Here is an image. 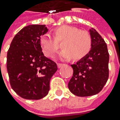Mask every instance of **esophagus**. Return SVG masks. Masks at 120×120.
I'll return each instance as SVG.
<instances>
[{"mask_svg":"<svg viewBox=\"0 0 120 120\" xmlns=\"http://www.w3.org/2000/svg\"><path fill=\"white\" fill-rule=\"evenodd\" d=\"M57 65L58 68H61V67H62V66H63V65H64V64H62V63H57Z\"/></svg>","mask_w":120,"mask_h":120,"instance_id":"1","label":"esophagus"}]
</instances>
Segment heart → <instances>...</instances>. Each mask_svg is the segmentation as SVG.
Here are the masks:
<instances>
[{
	"label": "heart",
	"mask_w": 120,
	"mask_h": 120,
	"mask_svg": "<svg viewBox=\"0 0 120 120\" xmlns=\"http://www.w3.org/2000/svg\"><path fill=\"white\" fill-rule=\"evenodd\" d=\"M54 33L55 39L49 33H45L40 37V46L46 56L51 57L59 49L56 41L63 40V50L59 55L61 59L69 60L73 57L74 60H79L90 53L92 41L87 32L72 26L63 25L56 28Z\"/></svg>",
	"instance_id": "1"
}]
</instances>
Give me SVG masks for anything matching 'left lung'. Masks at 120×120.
<instances>
[{"label":"left lung","mask_w":120,"mask_h":120,"mask_svg":"<svg viewBox=\"0 0 120 120\" xmlns=\"http://www.w3.org/2000/svg\"><path fill=\"white\" fill-rule=\"evenodd\" d=\"M91 49L85 57L71 65L73 74L68 83L72 94L79 97L98 94L109 77V53L107 45L94 29H90Z\"/></svg>","instance_id":"obj_1"}]
</instances>
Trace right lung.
<instances>
[{
  "instance_id": "obj_1",
  "label": "right lung",
  "mask_w": 120,
  "mask_h": 120,
  "mask_svg": "<svg viewBox=\"0 0 120 120\" xmlns=\"http://www.w3.org/2000/svg\"><path fill=\"white\" fill-rule=\"evenodd\" d=\"M45 25L22 28L12 41L7 53V68L12 90L21 98L40 99L48 94L50 80L57 70L40 46L41 36L48 32Z\"/></svg>"
}]
</instances>
